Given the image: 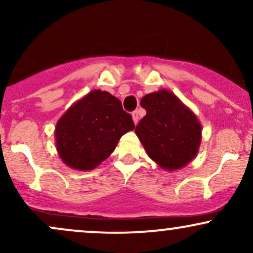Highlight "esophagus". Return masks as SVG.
I'll return each instance as SVG.
<instances>
[{
  "instance_id": "esophagus-1",
  "label": "esophagus",
  "mask_w": 253,
  "mask_h": 253,
  "mask_svg": "<svg viewBox=\"0 0 253 253\" xmlns=\"http://www.w3.org/2000/svg\"><path fill=\"white\" fill-rule=\"evenodd\" d=\"M132 118H133V121H134V124H135V125L138 124V121H139V115H138V112H136V110H134V112L132 113Z\"/></svg>"
}]
</instances>
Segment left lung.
I'll list each match as a JSON object with an SVG mask.
<instances>
[{
  "label": "left lung",
  "instance_id": "left-lung-1",
  "mask_svg": "<svg viewBox=\"0 0 253 253\" xmlns=\"http://www.w3.org/2000/svg\"><path fill=\"white\" fill-rule=\"evenodd\" d=\"M140 104L146 115L135 127V134L150 158L167 171L189 164L202 138V126L193 110L167 89L145 95Z\"/></svg>",
  "mask_w": 253,
  "mask_h": 253
}]
</instances>
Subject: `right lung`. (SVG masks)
<instances>
[{"instance_id": "add662e5", "label": "right lung", "mask_w": 253, "mask_h": 253, "mask_svg": "<svg viewBox=\"0 0 253 253\" xmlns=\"http://www.w3.org/2000/svg\"><path fill=\"white\" fill-rule=\"evenodd\" d=\"M134 123L118 97L91 90L76 101L58 120L56 147L63 163L75 170L95 169L115 150Z\"/></svg>"}]
</instances>
